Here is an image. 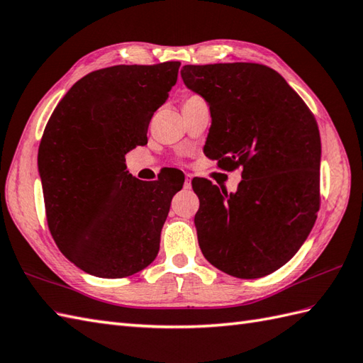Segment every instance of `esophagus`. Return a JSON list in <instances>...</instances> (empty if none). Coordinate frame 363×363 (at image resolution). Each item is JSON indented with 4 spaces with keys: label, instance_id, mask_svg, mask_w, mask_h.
Segmentation results:
<instances>
[{
    "label": "esophagus",
    "instance_id": "esophagus-1",
    "mask_svg": "<svg viewBox=\"0 0 363 363\" xmlns=\"http://www.w3.org/2000/svg\"><path fill=\"white\" fill-rule=\"evenodd\" d=\"M191 174H185V182H184V187L185 189H190L191 187Z\"/></svg>",
    "mask_w": 363,
    "mask_h": 363
}]
</instances>
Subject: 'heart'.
I'll list each match as a JSON object with an SVG mask.
<instances>
[{
	"label": "heart",
	"mask_w": 363,
	"mask_h": 363,
	"mask_svg": "<svg viewBox=\"0 0 363 363\" xmlns=\"http://www.w3.org/2000/svg\"><path fill=\"white\" fill-rule=\"evenodd\" d=\"M191 97H195V96H191ZM191 97H189V99H191ZM185 100H187V99H185Z\"/></svg>",
	"instance_id": "b5f03b06"
}]
</instances>
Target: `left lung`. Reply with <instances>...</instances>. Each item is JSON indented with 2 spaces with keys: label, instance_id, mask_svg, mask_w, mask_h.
Masks as SVG:
<instances>
[{
  "label": "left lung",
  "instance_id": "obj_1",
  "mask_svg": "<svg viewBox=\"0 0 363 363\" xmlns=\"http://www.w3.org/2000/svg\"><path fill=\"white\" fill-rule=\"evenodd\" d=\"M181 77L210 106L206 156L227 172L242 168L229 195L208 179L191 181L202 255L237 278L272 274L297 254L317 220L322 145L315 117L264 65H185Z\"/></svg>",
  "mask_w": 363,
  "mask_h": 363
}]
</instances>
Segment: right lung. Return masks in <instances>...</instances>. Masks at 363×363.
Returning a JSON list of instances; mask_svg holds the SVG:
<instances>
[{
	"label": "right lung",
	"instance_id": "obj_1",
	"mask_svg": "<svg viewBox=\"0 0 363 363\" xmlns=\"http://www.w3.org/2000/svg\"><path fill=\"white\" fill-rule=\"evenodd\" d=\"M179 62L117 65L89 72L66 92L38 148L50 235L82 271L123 278L155 261L181 174L143 182L125 155L147 143L156 109L178 80Z\"/></svg>",
	"mask_w": 363,
	"mask_h": 363
}]
</instances>
